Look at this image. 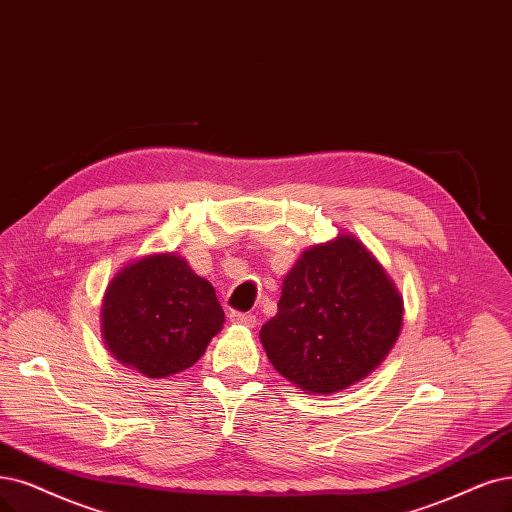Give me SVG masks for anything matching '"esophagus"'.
Here are the masks:
<instances>
[{"label": "esophagus", "instance_id": "1", "mask_svg": "<svg viewBox=\"0 0 512 512\" xmlns=\"http://www.w3.org/2000/svg\"><path fill=\"white\" fill-rule=\"evenodd\" d=\"M230 323L232 325H244V327H255L257 318L246 312H230Z\"/></svg>", "mask_w": 512, "mask_h": 512}]
</instances>
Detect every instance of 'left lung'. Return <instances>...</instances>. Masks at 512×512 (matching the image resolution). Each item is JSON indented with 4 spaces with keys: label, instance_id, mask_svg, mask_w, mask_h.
<instances>
[{
    "label": "left lung",
    "instance_id": "obj_1",
    "mask_svg": "<svg viewBox=\"0 0 512 512\" xmlns=\"http://www.w3.org/2000/svg\"><path fill=\"white\" fill-rule=\"evenodd\" d=\"M403 297L352 234L310 246L282 282L259 337L274 369L310 394L361 382L392 350Z\"/></svg>",
    "mask_w": 512,
    "mask_h": 512
}]
</instances>
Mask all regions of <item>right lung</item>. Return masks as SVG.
Masks as SVG:
<instances>
[{"instance_id": "1", "label": "right lung", "mask_w": 512, "mask_h": 512, "mask_svg": "<svg viewBox=\"0 0 512 512\" xmlns=\"http://www.w3.org/2000/svg\"><path fill=\"white\" fill-rule=\"evenodd\" d=\"M215 289L175 253L128 263L103 297L101 331L122 365L164 380L198 363L223 329Z\"/></svg>"}]
</instances>
